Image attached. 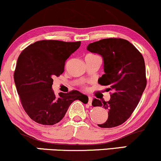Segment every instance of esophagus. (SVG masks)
<instances>
[{
    "label": "esophagus",
    "mask_w": 161,
    "mask_h": 161,
    "mask_svg": "<svg viewBox=\"0 0 161 161\" xmlns=\"http://www.w3.org/2000/svg\"><path fill=\"white\" fill-rule=\"evenodd\" d=\"M92 97H88V104L89 105H92Z\"/></svg>",
    "instance_id": "obj_1"
}]
</instances>
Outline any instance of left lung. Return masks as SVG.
<instances>
[{
    "label": "left lung",
    "instance_id": "obj_1",
    "mask_svg": "<svg viewBox=\"0 0 161 161\" xmlns=\"http://www.w3.org/2000/svg\"><path fill=\"white\" fill-rule=\"evenodd\" d=\"M87 50L103 57L104 74L98 79V83L113 91L109 101H92L94 107L103 106L108 110L107 121L97 125L101 128L118 126L130 117L145 90V60L136 47L123 38L100 40L89 44Z\"/></svg>",
    "mask_w": 161,
    "mask_h": 161
}]
</instances>
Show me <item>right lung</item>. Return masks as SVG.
Instances as JSON below:
<instances>
[{"instance_id": "1", "label": "right lung", "mask_w": 161, "mask_h": 161, "mask_svg": "<svg viewBox=\"0 0 161 161\" xmlns=\"http://www.w3.org/2000/svg\"><path fill=\"white\" fill-rule=\"evenodd\" d=\"M80 45L81 42L42 40L29 45L19 54L14 82L23 109L32 120L54 125L64 117L75 100L88 101L76 90L60 92L57 97L52 89L53 79L64 73L66 60Z\"/></svg>"}]
</instances>
